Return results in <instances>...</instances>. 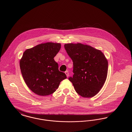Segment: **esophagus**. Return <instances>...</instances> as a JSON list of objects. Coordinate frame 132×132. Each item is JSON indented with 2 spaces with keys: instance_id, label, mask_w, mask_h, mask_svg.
I'll return each instance as SVG.
<instances>
[{
  "instance_id": "1",
  "label": "esophagus",
  "mask_w": 132,
  "mask_h": 132,
  "mask_svg": "<svg viewBox=\"0 0 132 132\" xmlns=\"http://www.w3.org/2000/svg\"><path fill=\"white\" fill-rule=\"evenodd\" d=\"M65 75H67V77H69V72H68V71H66V72H65Z\"/></svg>"
}]
</instances>
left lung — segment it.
Returning <instances> with one entry per match:
<instances>
[{
	"label": "left lung",
	"mask_w": 132,
	"mask_h": 132,
	"mask_svg": "<svg viewBox=\"0 0 132 132\" xmlns=\"http://www.w3.org/2000/svg\"><path fill=\"white\" fill-rule=\"evenodd\" d=\"M64 48L73 62L72 83L77 94L84 97H92L103 86L108 74V63L100 50L81 43H69Z\"/></svg>",
	"instance_id": "8db88e82"
}]
</instances>
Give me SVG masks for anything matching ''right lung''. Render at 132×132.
<instances>
[{"label":"right lung","instance_id":"add662e5","mask_svg":"<svg viewBox=\"0 0 132 132\" xmlns=\"http://www.w3.org/2000/svg\"><path fill=\"white\" fill-rule=\"evenodd\" d=\"M61 48L60 43L48 42L26 50L20 60L23 78L34 93L46 96L54 93L66 75L58 70L54 60Z\"/></svg>","mask_w":132,"mask_h":132}]
</instances>
